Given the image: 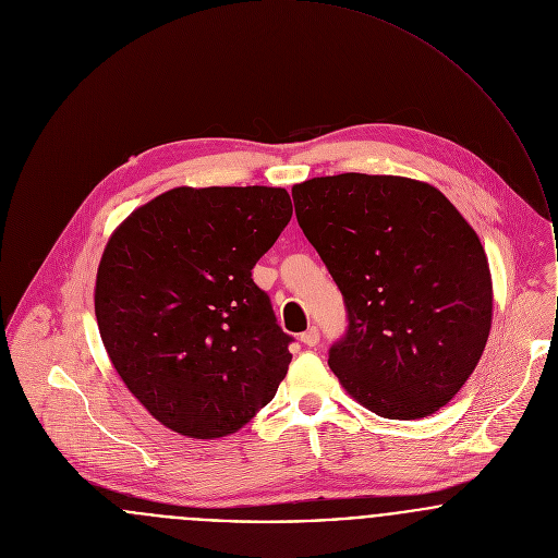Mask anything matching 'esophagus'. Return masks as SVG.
Wrapping results in <instances>:
<instances>
[{"instance_id": "1", "label": "esophagus", "mask_w": 558, "mask_h": 558, "mask_svg": "<svg viewBox=\"0 0 558 558\" xmlns=\"http://www.w3.org/2000/svg\"><path fill=\"white\" fill-rule=\"evenodd\" d=\"M301 342H303L305 347H316V344L320 342V331H318L316 327L307 329L305 333H301Z\"/></svg>"}]
</instances>
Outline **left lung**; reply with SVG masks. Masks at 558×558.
Returning a JSON list of instances; mask_svg holds the SVG:
<instances>
[{
	"label": "left lung",
	"mask_w": 558,
	"mask_h": 558,
	"mask_svg": "<svg viewBox=\"0 0 558 558\" xmlns=\"http://www.w3.org/2000/svg\"><path fill=\"white\" fill-rule=\"evenodd\" d=\"M292 198L344 296L349 327L329 351L344 389L389 420L450 402L492 329V275L476 231L437 187L409 178H314Z\"/></svg>",
	"instance_id": "1"
}]
</instances>
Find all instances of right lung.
Segmentation results:
<instances>
[{
    "instance_id": "obj_1",
    "label": "right lung",
    "mask_w": 558,
    "mask_h": 558,
    "mask_svg": "<svg viewBox=\"0 0 558 558\" xmlns=\"http://www.w3.org/2000/svg\"><path fill=\"white\" fill-rule=\"evenodd\" d=\"M292 218L283 187H173L106 244L95 316L112 366L167 428L214 439L275 393L292 355L251 270Z\"/></svg>"
}]
</instances>
